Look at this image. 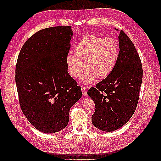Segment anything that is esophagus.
Wrapping results in <instances>:
<instances>
[{
    "label": "esophagus",
    "instance_id": "1",
    "mask_svg": "<svg viewBox=\"0 0 161 161\" xmlns=\"http://www.w3.org/2000/svg\"><path fill=\"white\" fill-rule=\"evenodd\" d=\"M81 91H82V94L83 96H86L87 95V92L86 89L84 86H81Z\"/></svg>",
    "mask_w": 161,
    "mask_h": 161
}]
</instances>
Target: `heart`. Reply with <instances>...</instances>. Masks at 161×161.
Returning a JSON list of instances; mask_svg holds the SVG:
<instances>
[{
    "label": "heart",
    "instance_id": "1",
    "mask_svg": "<svg viewBox=\"0 0 161 161\" xmlns=\"http://www.w3.org/2000/svg\"><path fill=\"white\" fill-rule=\"evenodd\" d=\"M118 52V46L113 39L86 36L75 47V54L67 55L68 72L72 77L78 79L85 67L86 70L82 77V82L85 85L92 83L97 77L105 79L114 69Z\"/></svg>",
    "mask_w": 161,
    "mask_h": 161
}]
</instances>
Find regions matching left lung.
Wrapping results in <instances>:
<instances>
[{
	"mask_svg": "<svg viewBox=\"0 0 161 161\" xmlns=\"http://www.w3.org/2000/svg\"><path fill=\"white\" fill-rule=\"evenodd\" d=\"M118 39L119 52L114 70L87 92L95 105L92 123L104 131L116 130L131 118L142 80V63L134 43L122 30Z\"/></svg>",
	"mask_w": 161,
	"mask_h": 161,
	"instance_id": "1",
	"label": "left lung"
}]
</instances>
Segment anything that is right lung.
<instances>
[{
    "mask_svg": "<svg viewBox=\"0 0 161 161\" xmlns=\"http://www.w3.org/2000/svg\"><path fill=\"white\" fill-rule=\"evenodd\" d=\"M72 35L70 26L43 29L28 39L18 56L19 104L31 124L43 133L66 128L70 108L82 97L66 64Z\"/></svg>",
    "mask_w": 161,
    "mask_h": 161,
    "instance_id": "add662e5",
    "label": "right lung"
}]
</instances>
